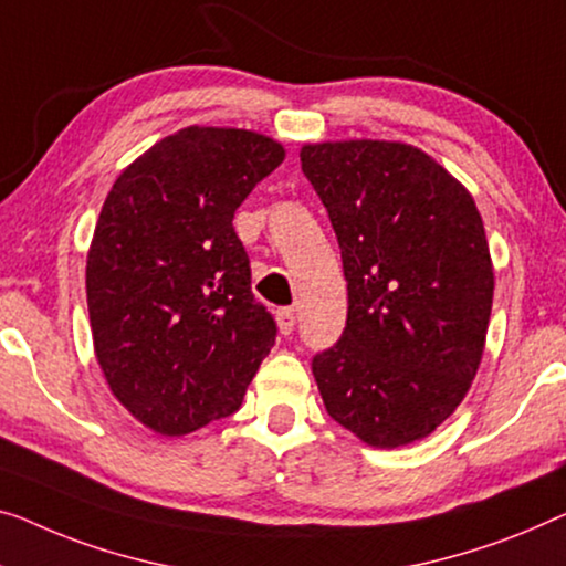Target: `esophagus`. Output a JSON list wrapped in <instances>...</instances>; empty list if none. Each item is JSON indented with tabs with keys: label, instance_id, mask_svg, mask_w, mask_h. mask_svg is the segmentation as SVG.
Instances as JSON below:
<instances>
[{
	"label": "esophagus",
	"instance_id": "34e87169",
	"mask_svg": "<svg viewBox=\"0 0 566 566\" xmlns=\"http://www.w3.org/2000/svg\"><path fill=\"white\" fill-rule=\"evenodd\" d=\"M294 323H297V317H294V310L282 307L280 312H276V325H280L282 335H290L294 331Z\"/></svg>",
	"mask_w": 566,
	"mask_h": 566
}]
</instances>
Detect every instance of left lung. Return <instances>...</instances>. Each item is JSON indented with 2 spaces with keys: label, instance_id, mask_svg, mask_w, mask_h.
I'll return each mask as SVG.
<instances>
[{
  "label": "left lung",
  "instance_id": "1",
  "mask_svg": "<svg viewBox=\"0 0 566 566\" xmlns=\"http://www.w3.org/2000/svg\"><path fill=\"white\" fill-rule=\"evenodd\" d=\"M348 282V319L312 358L327 415L370 447L432 434L465 399L485 348L493 261L475 200L401 142L305 145Z\"/></svg>",
  "mask_w": 566,
  "mask_h": 566
}]
</instances>
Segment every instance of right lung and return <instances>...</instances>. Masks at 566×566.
<instances>
[{"instance_id": "1", "label": "right lung", "mask_w": 566, "mask_h": 566, "mask_svg": "<svg viewBox=\"0 0 566 566\" xmlns=\"http://www.w3.org/2000/svg\"><path fill=\"white\" fill-rule=\"evenodd\" d=\"M284 159L264 134L188 126L116 177L86 261L91 333L134 419L180 437L239 411L276 323L233 213Z\"/></svg>"}]
</instances>
